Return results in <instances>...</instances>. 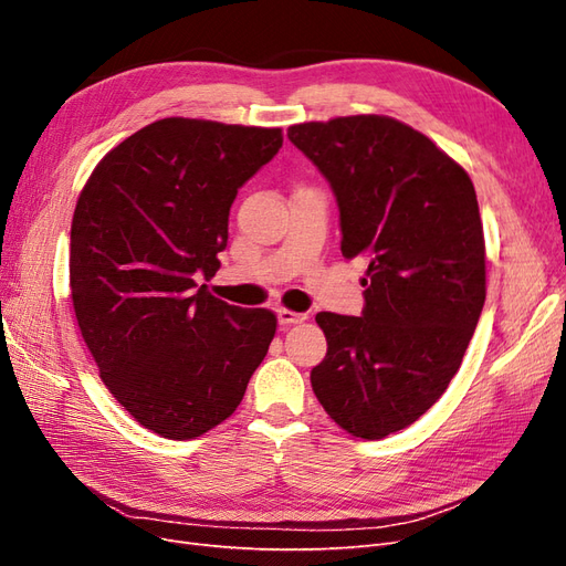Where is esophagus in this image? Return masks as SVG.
Here are the masks:
<instances>
[{"label":"esophagus","instance_id":"obj_1","mask_svg":"<svg viewBox=\"0 0 566 566\" xmlns=\"http://www.w3.org/2000/svg\"><path fill=\"white\" fill-rule=\"evenodd\" d=\"M279 321H281V325H293V323L306 321V314H300L293 310H279Z\"/></svg>","mask_w":566,"mask_h":566}]
</instances>
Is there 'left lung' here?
Here are the masks:
<instances>
[{
    "instance_id": "left-lung-1",
    "label": "left lung",
    "mask_w": 566,
    "mask_h": 566,
    "mask_svg": "<svg viewBox=\"0 0 566 566\" xmlns=\"http://www.w3.org/2000/svg\"><path fill=\"white\" fill-rule=\"evenodd\" d=\"M287 139L333 188L342 254L368 262L364 314H316L328 354L312 387L342 430L382 439L447 391L484 310L474 186L434 142L387 115L302 123Z\"/></svg>"
}]
</instances>
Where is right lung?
Wrapping results in <instances>:
<instances>
[{"instance_id":"add662e5","label":"right lung","mask_w":566,"mask_h":566,"mask_svg":"<svg viewBox=\"0 0 566 566\" xmlns=\"http://www.w3.org/2000/svg\"><path fill=\"white\" fill-rule=\"evenodd\" d=\"M283 146L279 127L165 117L108 150L77 198L71 295L113 397L146 430L196 439L224 422L264 361L276 314L217 300L229 210Z\"/></svg>"}]
</instances>
